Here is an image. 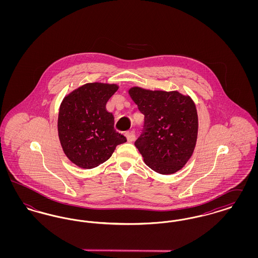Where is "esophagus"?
I'll list each match as a JSON object with an SVG mask.
<instances>
[{
  "label": "esophagus",
  "mask_w": 258,
  "mask_h": 258,
  "mask_svg": "<svg viewBox=\"0 0 258 258\" xmlns=\"http://www.w3.org/2000/svg\"><path fill=\"white\" fill-rule=\"evenodd\" d=\"M125 137H126L127 142H133L135 139V132H134V131L127 132V133L125 134Z\"/></svg>",
  "instance_id": "obj_1"
}]
</instances>
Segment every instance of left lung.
Returning a JSON list of instances; mask_svg holds the SVG:
<instances>
[{
    "label": "left lung",
    "mask_w": 258,
    "mask_h": 258,
    "mask_svg": "<svg viewBox=\"0 0 258 258\" xmlns=\"http://www.w3.org/2000/svg\"><path fill=\"white\" fill-rule=\"evenodd\" d=\"M128 95L145 116V133L135 141L144 162L157 173L181 170L197 145V106L188 95L178 91H152L132 87Z\"/></svg>",
    "instance_id": "1"
}]
</instances>
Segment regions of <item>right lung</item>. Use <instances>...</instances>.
Instances as JSON below:
<instances>
[{
	"mask_svg": "<svg viewBox=\"0 0 258 258\" xmlns=\"http://www.w3.org/2000/svg\"><path fill=\"white\" fill-rule=\"evenodd\" d=\"M117 84L87 83L67 95L60 105L58 135L64 155L83 169L108 160L126 139L114 130V117L106 111Z\"/></svg>",
	"mask_w": 258,
	"mask_h": 258,
	"instance_id": "1",
	"label": "right lung"
}]
</instances>
